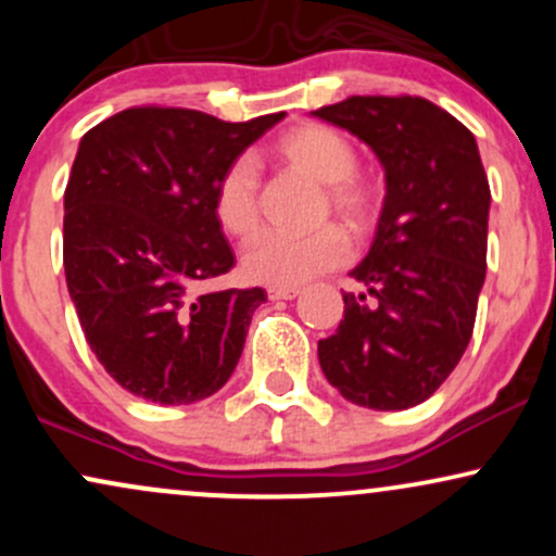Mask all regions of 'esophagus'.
<instances>
[{
    "mask_svg": "<svg viewBox=\"0 0 556 556\" xmlns=\"http://www.w3.org/2000/svg\"><path fill=\"white\" fill-rule=\"evenodd\" d=\"M300 295L298 287H269L271 300H295Z\"/></svg>",
    "mask_w": 556,
    "mask_h": 556,
    "instance_id": "1",
    "label": "esophagus"
}]
</instances>
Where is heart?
I'll return each mask as SVG.
<instances>
[{
    "label": "heart",
    "instance_id": "heart-1",
    "mask_svg": "<svg viewBox=\"0 0 556 556\" xmlns=\"http://www.w3.org/2000/svg\"><path fill=\"white\" fill-rule=\"evenodd\" d=\"M274 156L300 175L324 185L329 212L355 232L371 225L376 188L355 172V146L344 132L321 123H303L285 130L274 143ZM214 214L222 229L238 240L258 229V177L251 162L229 164L214 190ZM350 256V242L337 227L308 235L269 232L242 256V271L266 287H300L318 274L337 269Z\"/></svg>",
    "mask_w": 556,
    "mask_h": 556
}]
</instances>
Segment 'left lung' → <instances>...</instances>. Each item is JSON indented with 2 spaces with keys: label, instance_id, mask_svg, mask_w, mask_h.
Wrapping results in <instances>:
<instances>
[{
  "label": "left lung",
  "instance_id": "obj_1",
  "mask_svg": "<svg viewBox=\"0 0 556 556\" xmlns=\"http://www.w3.org/2000/svg\"><path fill=\"white\" fill-rule=\"evenodd\" d=\"M314 117L361 138L384 167V203L344 316L318 363L344 400L405 410L460 363L486 279L491 190L473 132L418 96H350Z\"/></svg>",
  "mask_w": 556,
  "mask_h": 556
}]
</instances>
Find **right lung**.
Here are the masks:
<instances>
[{"label":"right lung","mask_w":556,"mask_h":556,"mask_svg":"<svg viewBox=\"0 0 556 556\" xmlns=\"http://www.w3.org/2000/svg\"><path fill=\"white\" fill-rule=\"evenodd\" d=\"M282 119L136 106L80 138L65 190L67 290L96 358L136 397L190 405L238 366L266 292L195 285L235 266L214 214L222 172Z\"/></svg>","instance_id":"1"}]
</instances>
